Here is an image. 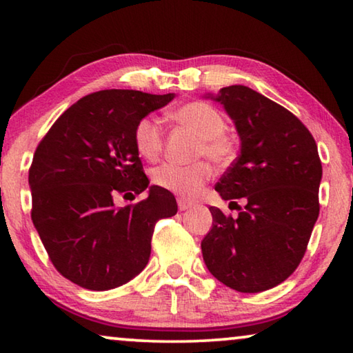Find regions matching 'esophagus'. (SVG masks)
<instances>
[{
    "label": "esophagus",
    "mask_w": 353,
    "mask_h": 353,
    "mask_svg": "<svg viewBox=\"0 0 353 353\" xmlns=\"http://www.w3.org/2000/svg\"><path fill=\"white\" fill-rule=\"evenodd\" d=\"M177 205H179V210H181V212L188 210V208H191L190 202L187 199H183V198H179L177 199Z\"/></svg>",
    "instance_id": "obj_1"
}]
</instances>
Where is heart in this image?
<instances>
[{
  "label": "heart",
  "mask_w": 353,
  "mask_h": 353,
  "mask_svg": "<svg viewBox=\"0 0 353 353\" xmlns=\"http://www.w3.org/2000/svg\"><path fill=\"white\" fill-rule=\"evenodd\" d=\"M172 118L177 124L199 137L198 155H207L218 165H229L235 159V143L225 134V117L214 105L194 101L179 107ZM134 143L141 157L146 160L157 159L163 146V130L159 119L155 117L141 118L134 130ZM212 177L213 170L207 162L193 165L168 162L152 171L154 185L185 199L198 198Z\"/></svg>",
  "instance_id": "1"
}]
</instances>
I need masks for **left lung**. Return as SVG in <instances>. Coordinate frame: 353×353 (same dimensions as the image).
<instances>
[{
  "label": "left lung",
  "instance_id": "left-lung-1",
  "mask_svg": "<svg viewBox=\"0 0 353 353\" xmlns=\"http://www.w3.org/2000/svg\"><path fill=\"white\" fill-rule=\"evenodd\" d=\"M216 101L235 121L240 155L214 190L244 198L238 218L210 207L212 230L201 243L214 277L240 292L274 288L302 261L319 216L322 165L301 119L244 85L221 88Z\"/></svg>",
  "mask_w": 353,
  "mask_h": 353
}]
</instances>
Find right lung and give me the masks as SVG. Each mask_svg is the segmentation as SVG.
Here are the masks:
<instances>
[{"label":"right lung","mask_w":353,"mask_h":353,"mask_svg":"<svg viewBox=\"0 0 353 353\" xmlns=\"http://www.w3.org/2000/svg\"><path fill=\"white\" fill-rule=\"evenodd\" d=\"M174 94L101 90L81 98L40 140L29 168L31 218L59 274L92 291L140 274L155 224L177 213L172 193L152 185L148 198L117 207L118 194L145 191L135 149L137 123Z\"/></svg>","instance_id":"1"}]
</instances>
